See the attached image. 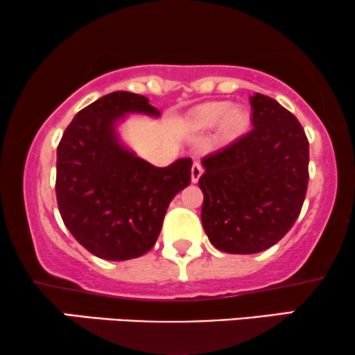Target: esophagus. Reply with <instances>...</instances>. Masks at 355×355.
<instances>
[{
  "mask_svg": "<svg viewBox=\"0 0 355 355\" xmlns=\"http://www.w3.org/2000/svg\"><path fill=\"white\" fill-rule=\"evenodd\" d=\"M202 164L200 163H198V161H196L194 164H192V169H191V179H192V182H198L199 181V178L202 176Z\"/></svg>",
  "mask_w": 355,
  "mask_h": 355,
  "instance_id": "1",
  "label": "esophagus"
}]
</instances>
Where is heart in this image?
Masks as SVG:
<instances>
[{"label": "heart", "mask_w": 355, "mask_h": 355, "mask_svg": "<svg viewBox=\"0 0 355 355\" xmlns=\"http://www.w3.org/2000/svg\"><path fill=\"white\" fill-rule=\"evenodd\" d=\"M222 123L225 135L239 133L247 125V115L240 108H232L229 102H212L204 105L196 116V125L199 128H212Z\"/></svg>", "instance_id": "b5f03b06"}]
</instances>
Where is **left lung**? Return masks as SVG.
I'll list each match as a JSON object with an SVG mask.
<instances>
[{
    "mask_svg": "<svg viewBox=\"0 0 355 355\" xmlns=\"http://www.w3.org/2000/svg\"><path fill=\"white\" fill-rule=\"evenodd\" d=\"M248 133L202 159V225L225 253L263 252L298 218L308 189L309 143L296 116L277 100L250 97Z\"/></svg>",
    "mask_w": 355,
    "mask_h": 355,
    "instance_id": "8db88e82",
    "label": "left lung"
}]
</instances>
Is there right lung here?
<instances>
[{
  "label": "right lung",
  "mask_w": 355,
  "mask_h": 355,
  "mask_svg": "<svg viewBox=\"0 0 355 355\" xmlns=\"http://www.w3.org/2000/svg\"><path fill=\"white\" fill-rule=\"evenodd\" d=\"M128 113L159 116L143 95L113 92L78 112L57 146L60 217L82 247L113 261L155 247L169 202L191 182V157L156 168L121 144L116 125Z\"/></svg>",
  "instance_id": "obj_1"
}]
</instances>
